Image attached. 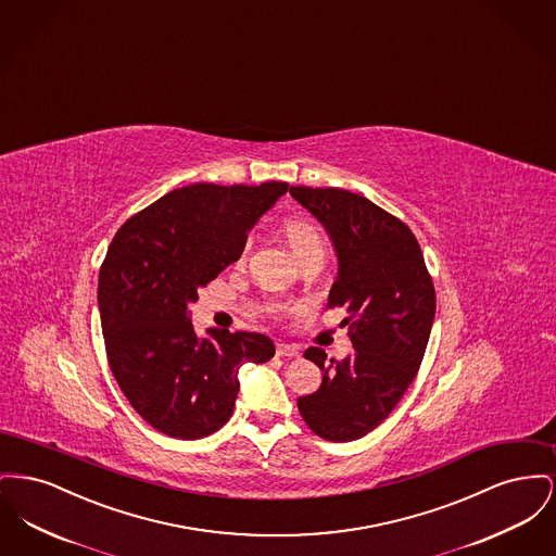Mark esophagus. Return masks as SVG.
<instances>
[{
    "label": "esophagus",
    "mask_w": 556,
    "mask_h": 556,
    "mask_svg": "<svg viewBox=\"0 0 556 556\" xmlns=\"http://www.w3.org/2000/svg\"><path fill=\"white\" fill-rule=\"evenodd\" d=\"M276 355H278V357H296L299 350L292 348V345H287V343H278V345H276Z\"/></svg>",
    "instance_id": "34e87169"
}]
</instances>
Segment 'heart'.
I'll list each match as a JSON object with an SVG mask.
<instances>
[{
    "instance_id": "b5f03b06",
    "label": "heart",
    "mask_w": 556,
    "mask_h": 556,
    "mask_svg": "<svg viewBox=\"0 0 556 556\" xmlns=\"http://www.w3.org/2000/svg\"><path fill=\"white\" fill-rule=\"evenodd\" d=\"M287 236H289L294 255L299 251H305L309 247L321 244L320 230L307 219H289L287 222Z\"/></svg>"
}]
</instances>
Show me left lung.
Segmentation results:
<instances>
[{
  "label": "left lung",
  "instance_id": "left-lung-1",
  "mask_svg": "<svg viewBox=\"0 0 556 556\" xmlns=\"http://www.w3.org/2000/svg\"><path fill=\"white\" fill-rule=\"evenodd\" d=\"M330 236L339 271L328 307H345L353 353L305 357L324 370L320 389L299 397L307 427L326 441L364 438L400 404L416 377L435 318V289L408 226L341 188L292 186Z\"/></svg>",
  "mask_w": 556,
  "mask_h": 556
}]
</instances>
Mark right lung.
<instances>
[{"label":"right lung","mask_w":556,"mask_h":556,"mask_svg":"<svg viewBox=\"0 0 556 556\" xmlns=\"http://www.w3.org/2000/svg\"><path fill=\"white\" fill-rule=\"evenodd\" d=\"M287 190V181L184 186L113 238L98 278L102 334L121 391L152 429L177 439L219 431L235 412L240 366L274 357L260 332L199 337L188 305L240 260L251 228Z\"/></svg>","instance_id":"obj_1"}]
</instances>
